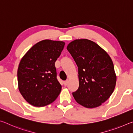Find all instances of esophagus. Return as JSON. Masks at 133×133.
Wrapping results in <instances>:
<instances>
[{"label":"esophagus","instance_id":"esophagus-1","mask_svg":"<svg viewBox=\"0 0 133 133\" xmlns=\"http://www.w3.org/2000/svg\"><path fill=\"white\" fill-rule=\"evenodd\" d=\"M63 83H64V85H65V86H66V85L68 84V80L64 81V82H63Z\"/></svg>","mask_w":133,"mask_h":133}]
</instances>
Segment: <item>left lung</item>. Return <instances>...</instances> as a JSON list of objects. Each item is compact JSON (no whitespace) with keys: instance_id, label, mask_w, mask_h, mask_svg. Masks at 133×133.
Wrapping results in <instances>:
<instances>
[{"instance_id":"left-lung-1","label":"left lung","mask_w":133,"mask_h":133,"mask_svg":"<svg viewBox=\"0 0 133 133\" xmlns=\"http://www.w3.org/2000/svg\"><path fill=\"white\" fill-rule=\"evenodd\" d=\"M67 49L78 67L79 87L73 96L78 104L95 108L104 103L115 89L117 77L111 57L96 43L76 39Z\"/></svg>"}]
</instances>
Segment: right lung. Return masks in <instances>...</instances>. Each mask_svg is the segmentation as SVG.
<instances>
[{
  "label": "right lung",
  "instance_id": "right-lung-1",
  "mask_svg": "<svg viewBox=\"0 0 133 133\" xmlns=\"http://www.w3.org/2000/svg\"><path fill=\"white\" fill-rule=\"evenodd\" d=\"M64 44L62 41L42 40L22 58L17 70L18 88L30 104L43 107L59 95L62 85L56 77L55 62Z\"/></svg>",
  "mask_w": 133,
  "mask_h": 133
}]
</instances>
